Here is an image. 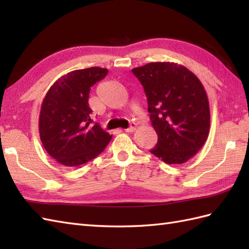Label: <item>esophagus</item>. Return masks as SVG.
Segmentation results:
<instances>
[{
	"instance_id": "obj_1",
	"label": "esophagus",
	"mask_w": 249,
	"mask_h": 249,
	"mask_svg": "<svg viewBox=\"0 0 249 249\" xmlns=\"http://www.w3.org/2000/svg\"><path fill=\"white\" fill-rule=\"evenodd\" d=\"M135 130H136V124L135 123H131L129 127L127 129H125L126 133H134Z\"/></svg>"
}]
</instances>
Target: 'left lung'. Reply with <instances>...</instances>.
<instances>
[{
    "mask_svg": "<svg viewBox=\"0 0 249 249\" xmlns=\"http://www.w3.org/2000/svg\"><path fill=\"white\" fill-rule=\"evenodd\" d=\"M143 87L158 140L150 151L169 165L197 154L210 133L208 95L197 76L183 65L154 62L131 70Z\"/></svg>",
    "mask_w": 249,
    "mask_h": 249,
    "instance_id": "obj_1",
    "label": "left lung"
}]
</instances>
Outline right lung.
Returning <instances> with one entry per match:
<instances>
[{
	"label": "right lung",
	"mask_w": 249,
	"mask_h": 249,
	"mask_svg": "<svg viewBox=\"0 0 249 249\" xmlns=\"http://www.w3.org/2000/svg\"><path fill=\"white\" fill-rule=\"evenodd\" d=\"M108 73L89 67L66 73L52 84L43 100L39 136L47 153L61 165L77 167L97 157L112 136L92 124L89 89Z\"/></svg>",
	"instance_id": "1"
}]
</instances>
